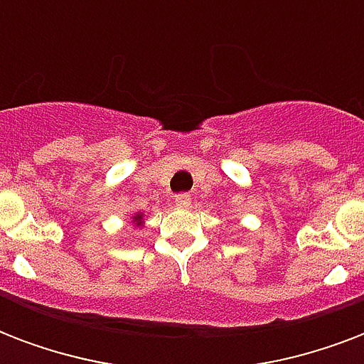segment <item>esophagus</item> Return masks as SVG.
Segmentation results:
<instances>
[{"instance_id": "34e87169", "label": "esophagus", "mask_w": 364, "mask_h": 364, "mask_svg": "<svg viewBox=\"0 0 364 364\" xmlns=\"http://www.w3.org/2000/svg\"><path fill=\"white\" fill-rule=\"evenodd\" d=\"M176 205H179V208H188L191 205V196L188 194H177Z\"/></svg>"}]
</instances>
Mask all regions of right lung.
I'll list each match as a JSON object with an SVG mask.
<instances>
[{
    "mask_svg": "<svg viewBox=\"0 0 364 364\" xmlns=\"http://www.w3.org/2000/svg\"><path fill=\"white\" fill-rule=\"evenodd\" d=\"M134 223H136V225H141V223H143L141 213H136V215H134Z\"/></svg>",
    "mask_w": 364,
    "mask_h": 364,
    "instance_id": "right-lung-1",
    "label": "right lung"
}]
</instances>
